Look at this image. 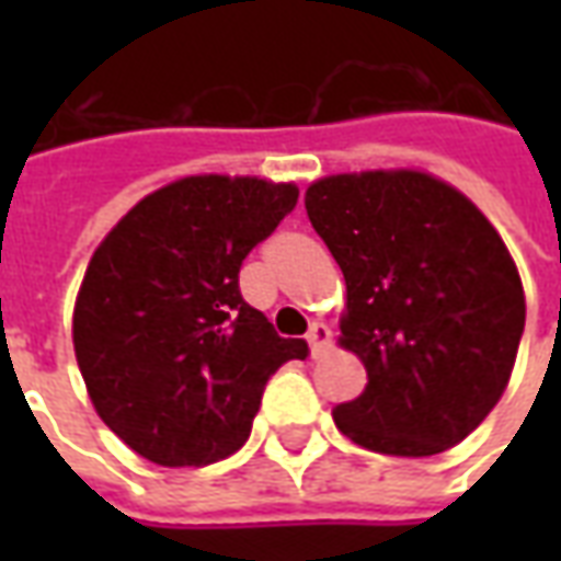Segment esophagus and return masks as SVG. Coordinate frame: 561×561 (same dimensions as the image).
<instances>
[{"mask_svg": "<svg viewBox=\"0 0 561 561\" xmlns=\"http://www.w3.org/2000/svg\"><path fill=\"white\" fill-rule=\"evenodd\" d=\"M306 340H309L312 357H321V354L328 352V345H330V328L328 324H321V321H316V324L309 328V333H306Z\"/></svg>", "mask_w": 561, "mask_h": 561, "instance_id": "34e87169", "label": "esophagus"}]
</instances>
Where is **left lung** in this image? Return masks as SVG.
<instances>
[{
    "instance_id": "1",
    "label": "left lung",
    "mask_w": 561,
    "mask_h": 561,
    "mask_svg": "<svg viewBox=\"0 0 561 561\" xmlns=\"http://www.w3.org/2000/svg\"><path fill=\"white\" fill-rule=\"evenodd\" d=\"M306 213L345 276L340 345L366 388L333 409L354 445L433 457L502 400L526 294L490 219L459 188L414 168L330 173Z\"/></svg>"
}]
</instances>
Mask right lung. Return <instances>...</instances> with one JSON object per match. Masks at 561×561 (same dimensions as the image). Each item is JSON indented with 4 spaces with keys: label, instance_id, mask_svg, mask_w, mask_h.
Segmentation results:
<instances>
[{
    "label": "right lung",
    "instance_id": "1",
    "mask_svg": "<svg viewBox=\"0 0 561 561\" xmlns=\"http://www.w3.org/2000/svg\"><path fill=\"white\" fill-rule=\"evenodd\" d=\"M261 176L195 173L140 197L92 252L71 340L95 412L135 454L183 469L231 457L270 376L304 360L240 294V264L297 204Z\"/></svg>",
    "mask_w": 561,
    "mask_h": 561
}]
</instances>
